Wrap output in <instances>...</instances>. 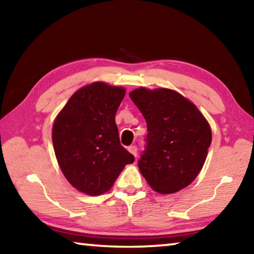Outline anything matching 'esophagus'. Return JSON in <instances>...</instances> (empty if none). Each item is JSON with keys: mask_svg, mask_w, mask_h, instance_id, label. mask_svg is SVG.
<instances>
[{"mask_svg": "<svg viewBox=\"0 0 254 254\" xmlns=\"http://www.w3.org/2000/svg\"><path fill=\"white\" fill-rule=\"evenodd\" d=\"M128 151H129L135 157L137 156V147L135 146V145H131V146L128 147Z\"/></svg>", "mask_w": 254, "mask_h": 254, "instance_id": "esophagus-1", "label": "esophagus"}]
</instances>
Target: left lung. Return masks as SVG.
I'll return each mask as SVG.
<instances>
[{"mask_svg":"<svg viewBox=\"0 0 254 254\" xmlns=\"http://www.w3.org/2000/svg\"><path fill=\"white\" fill-rule=\"evenodd\" d=\"M129 97L147 125L138 168L159 193H173L192 182L211 143L208 122L192 102L170 89L139 88Z\"/></svg>","mask_w":254,"mask_h":254,"instance_id":"left-lung-1","label":"left lung"}]
</instances>
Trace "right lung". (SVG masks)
<instances>
[{"label": "right lung", "mask_w": 254, "mask_h": 254, "mask_svg": "<svg viewBox=\"0 0 254 254\" xmlns=\"http://www.w3.org/2000/svg\"><path fill=\"white\" fill-rule=\"evenodd\" d=\"M126 90L94 82L77 90L57 115L53 145L62 172L90 196L109 190L135 157L120 145L116 112Z\"/></svg>", "instance_id": "right-lung-1"}]
</instances>
